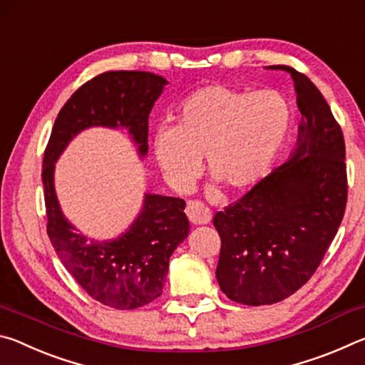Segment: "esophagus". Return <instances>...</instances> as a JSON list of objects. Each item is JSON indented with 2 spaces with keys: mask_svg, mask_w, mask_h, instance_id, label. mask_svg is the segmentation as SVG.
<instances>
[{
  "mask_svg": "<svg viewBox=\"0 0 365 365\" xmlns=\"http://www.w3.org/2000/svg\"><path fill=\"white\" fill-rule=\"evenodd\" d=\"M185 212H187L191 224L195 225L207 224V222L211 220V211H209V207L201 201H196V200L188 201Z\"/></svg>",
  "mask_w": 365,
  "mask_h": 365,
  "instance_id": "obj_1",
  "label": "esophagus"
}]
</instances>
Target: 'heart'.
<instances>
[{
  "label": "heart",
  "mask_w": 365,
  "mask_h": 365,
  "mask_svg": "<svg viewBox=\"0 0 365 365\" xmlns=\"http://www.w3.org/2000/svg\"><path fill=\"white\" fill-rule=\"evenodd\" d=\"M292 108L279 91L256 93L207 85L185 100L175 125L159 128L154 158L172 188L187 191L201 170V156L215 180L245 188L259 180L285 143Z\"/></svg>",
  "instance_id": "heart-1"
}]
</instances>
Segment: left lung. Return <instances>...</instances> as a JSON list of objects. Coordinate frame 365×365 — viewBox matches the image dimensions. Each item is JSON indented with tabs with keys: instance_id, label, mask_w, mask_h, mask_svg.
<instances>
[{
	"instance_id": "8db88e82",
	"label": "left lung",
	"mask_w": 365,
	"mask_h": 365,
	"mask_svg": "<svg viewBox=\"0 0 365 365\" xmlns=\"http://www.w3.org/2000/svg\"><path fill=\"white\" fill-rule=\"evenodd\" d=\"M301 113L298 141L280 168L214 215L220 235L215 277L232 301L274 304L304 285L322 262L348 201L344 138L304 73L288 66Z\"/></svg>"
}]
</instances>
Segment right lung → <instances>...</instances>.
<instances>
[{
	"label": "right lung",
	"instance_id": "right-lung-1",
	"mask_svg": "<svg viewBox=\"0 0 365 365\" xmlns=\"http://www.w3.org/2000/svg\"><path fill=\"white\" fill-rule=\"evenodd\" d=\"M168 80L141 71H109L83 83L59 110L43 158V188L51 245L67 272L91 298L114 309H137L159 298L172 252L188 237L182 197L145 195L128 230L109 242L80 235L64 217L54 191V163L88 127H125L148 153V117Z\"/></svg>",
	"mask_w": 365,
	"mask_h": 365
}]
</instances>
